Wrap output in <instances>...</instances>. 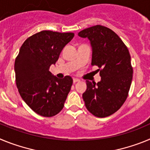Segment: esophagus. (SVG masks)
I'll use <instances>...</instances> for the list:
<instances>
[{"label":"esophagus","mask_w":150,"mask_h":150,"mask_svg":"<svg viewBox=\"0 0 150 150\" xmlns=\"http://www.w3.org/2000/svg\"><path fill=\"white\" fill-rule=\"evenodd\" d=\"M73 82H74V83H77V82H79V79H76V78H74V79H73Z\"/></svg>","instance_id":"34e87169"}]
</instances>
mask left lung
<instances>
[{"instance_id": "obj_1", "label": "left lung", "mask_w": 150, "mask_h": 150, "mask_svg": "<svg viewBox=\"0 0 150 150\" xmlns=\"http://www.w3.org/2000/svg\"><path fill=\"white\" fill-rule=\"evenodd\" d=\"M78 35L90 41L91 65L101 69L100 82L86 80L85 105L94 116L107 117L120 109L128 97L133 74L129 52L120 37L104 26L88 28Z\"/></svg>"}]
</instances>
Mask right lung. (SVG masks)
Returning a JSON list of instances; mask_svg holds the SVG:
<instances>
[{
	"mask_svg": "<svg viewBox=\"0 0 150 150\" xmlns=\"http://www.w3.org/2000/svg\"><path fill=\"white\" fill-rule=\"evenodd\" d=\"M74 33L42 30L28 38L15 60L16 81L22 98L36 113L45 117L58 114L73 84L70 76L59 79L50 67L59 58Z\"/></svg>",
	"mask_w": 150,
	"mask_h": 150,
	"instance_id": "add662e5",
	"label": "right lung"
}]
</instances>
